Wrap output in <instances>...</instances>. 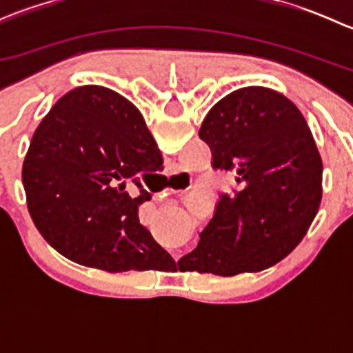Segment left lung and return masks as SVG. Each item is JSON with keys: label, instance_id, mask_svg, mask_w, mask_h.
<instances>
[{"label": "left lung", "instance_id": "1", "mask_svg": "<svg viewBox=\"0 0 353 353\" xmlns=\"http://www.w3.org/2000/svg\"><path fill=\"white\" fill-rule=\"evenodd\" d=\"M213 169L236 172L183 272L234 276L270 268L304 239L323 196V162L307 121L266 87H244L216 102L199 128Z\"/></svg>", "mask_w": 353, "mask_h": 353}]
</instances>
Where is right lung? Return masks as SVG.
I'll use <instances>...</instances> for the list:
<instances>
[{
    "instance_id": "1",
    "label": "right lung",
    "mask_w": 353,
    "mask_h": 353,
    "mask_svg": "<svg viewBox=\"0 0 353 353\" xmlns=\"http://www.w3.org/2000/svg\"><path fill=\"white\" fill-rule=\"evenodd\" d=\"M141 112L110 88L63 95L35 130L22 167L28 213L46 241L78 265L121 273L174 259L138 219L150 199L138 177L162 167ZM133 182L137 199L125 191Z\"/></svg>"
}]
</instances>
